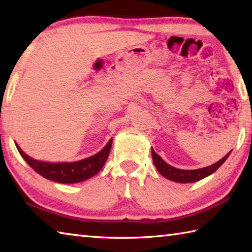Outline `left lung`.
<instances>
[{
	"instance_id": "obj_1",
	"label": "left lung",
	"mask_w": 252,
	"mask_h": 252,
	"mask_svg": "<svg viewBox=\"0 0 252 252\" xmlns=\"http://www.w3.org/2000/svg\"><path fill=\"white\" fill-rule=\"evenodd\" d=\"M230 153H231V151L227 153L222 159L219 160L218 162H216V163L209 165V167L197 169V170H182V169H177L172 167V165L168 164L167 162L162 159L159 155H157L155 150L151 148L153 164L156 165V168L158 171H159V173L162 174L164 178L169 179V180L179 182V183L197 182L199 180H202L204 178H207L208 176H210V174L217 171V170H218L221 165L224 163V161L228 159Z\"/></svg>"
}]
</instances>
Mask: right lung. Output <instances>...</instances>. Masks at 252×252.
Wrapping results in <instances>:
<instances>
[{
	"mask_svg": "<svg viewBox=\"0 0 252 252\" xmlns=\"http://www.w3.org/2000/svg\"><path fill=\"white\" fill-rule=\"evenodd\" d=\"M112 141L113 138H111L105 147L95 155L73 162H48L35 160L28 156L16 143L15 146L18 148L20 155L34 171L48 180L69 185V183L85 181L100 172L109 157Z\"/></svg>",
	"mask_w": 252,
	"mask_h": 252,
	"instance_id": "1",
	"label": "right lung"
}]
</instances>
